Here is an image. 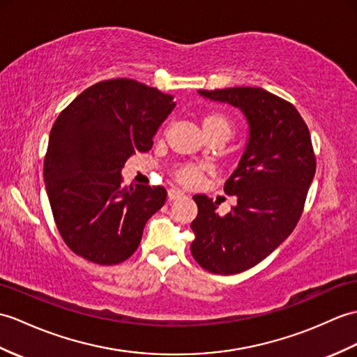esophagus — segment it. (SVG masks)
<instances>
[{"label": "esophagus", "instance_id": "esophagus-1", "mask_svg": "<svg viewBox=\"0 0 357 357\" xmlns=\"http://www.w3.org/2000/svg\"><path fill=\"white\" fill-rule=\"evenodd\" d=\"M185 196V193L182 192V190H179V188H170L169 190V199L170 201H175V199H181V197H184Z\"/></svg>", "mask_w": 357, "mask_h": 357}]
</instances>
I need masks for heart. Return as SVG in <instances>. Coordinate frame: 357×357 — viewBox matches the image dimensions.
Returning a JSON list of instances; mask_svg holds the SVG:
<instances>
[{"label":"heart","instance_id":"1","mask_svg":"<svg viewBox=\"0 0 357 357\" xmlns=\"http://www.w3.org/2000/svg\"><path fill=\"white\" fill-rule=\"evenodd\" d=\"M202 129L205 135L228 134L233 132V124L222 114H208L202 119ZM206 169L199 164H184L175 170V178L184 185H196L205 175Z\"/></svg>","mask_w":357,"mask_h":357}]
</instances>
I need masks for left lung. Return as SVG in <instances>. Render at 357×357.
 Instances as JSON below:
<instances>
[{
    "label": "left lung",
    "mask_w": 357,
    "mask_h": 357,
    "mask_svg": "<svg viewBox=\"0 0 357 357\" xmlns=\"http://www.w3.org/2000/svg\"><path fill=\"white\" fill-rule=\"evenodd\" d=\"M197 93L237 107L248 123L245 152L223 188L237 205L219 216L218 201L196 195L197 216L190 225L195 260L213 273L231 275L255 266L291 236L317 161L307 124L283 98L250 86Z\"/></svg>",
    "instance_id": "1"
}]
</instances>
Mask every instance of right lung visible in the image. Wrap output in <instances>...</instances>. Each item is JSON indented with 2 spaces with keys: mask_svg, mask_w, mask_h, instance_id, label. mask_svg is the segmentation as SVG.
Instances as JSON below:
<instances>
[{
  "mask_svg": "<svg viewBox=\"0 0 357 357\" xmlns=\"http://www.w3.org/2000/svg\"><path fill=\"white\" fill-rule=\"evenodd\" d=\"M176 103L132 79L86 88L56 119L44 182L57 229L73 252L117 264L137 251L146 222L165 202V188L123 185L124 162L152 149Z\"/></svg>",
  "mask_w": 357,
  "mask_h": 357,
  "instance_id": "right-lung-1",
  "label": "right lung"
}]
</instances>
